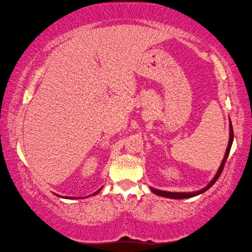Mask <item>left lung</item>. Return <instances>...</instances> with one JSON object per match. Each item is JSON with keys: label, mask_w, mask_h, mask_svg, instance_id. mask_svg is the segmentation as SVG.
Returning <instances> with one entry per match:
<instances>
[{"label": "left lung", "mask_w": 252, "mask_h": 252, "mask_svg": "<svg viewBox=\"0 0 252 252\" xmlns=\"http://www.w3.org/2000/svg\"><path fill=\"white\" fill-rule=\"evenodd\" d=\"M229 142H228V147H227V150H225L224 153V157L222 161H221V164L218 169V171H217L216 176L213 177L212 180L208 183V186H206L204 188H202L201 190H198V191H194V192H170V191H163V190H158L155 189V188H150L151 191L155 194L157 195H160V197H164V198H170V199H187V198H192L195 197V195H199L203 192H206V191L209 189V188L212 187L215 185V182L218 180V178L220 177L221 172H222L223 167H224V163L225 161L228 159V156H229V152H230V149H231L232 146V142H233V130H232V125H231V121H230V125H229Z\"/></svg>", "instance_id": "obj_1"}]
</instances>
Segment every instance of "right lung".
I'll use <instances>...</instances> for the list:
<instances>
[{"label": "right lung", "instance_id": "1", "mask_svg": "<svg viewBox=\"0 0 252 252\" xmlns=\"http://www.w3.org/2000/svg\"><path fill=\"white\" fill-rule=\"evenodd\" d=\"M102 188H103V187H101L99 190H97V191H95V192H94V193H92L91 195H95V194H97V193H99V192H100V191L102 190ZM57 195H58V194H57ZM58 197H60V195H58ZM89 197H90V195H88V198H89ZM62 198H65V197H62ZM66 199H75V197H67ZM76 199H80V198H76Z\"/></svg>", "mask_w": 252, "mask_h": 252}]
</instances>
